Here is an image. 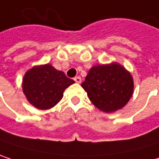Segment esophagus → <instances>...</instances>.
I'll use <instances>...</instances> for the list:
<instances>
[{"instance_id": "obj_1", "label": "esophagus", "mask_w": 159, "mask_h": 159, "mask_svg": "<svg viewBox=\"0 0 159 159\" xmlns=\"http://www.w3.org/2000/svg\"><path fill=\"white\" fill-rule=\"evenodd\" d=\"M74 80H75L76 83H78V84H80V83L82 82V79H81V77H80V76H75V77L74 78Z\"/></svg>"}]
</instances>
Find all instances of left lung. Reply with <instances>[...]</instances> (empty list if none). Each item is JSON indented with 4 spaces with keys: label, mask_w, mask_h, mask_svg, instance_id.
Segmentation results:
<instances>
[{
    "label": "left lung",
    "mask_w": 159,
    "mask_h": 159,
    "mask_svg": "<svg viewBox=\"0 0 159 159\" xmlns=\"http://www.w3.org/2000/svg\"><path fill=\"white\" fill-rule=\"evenodd\" d=\"M81 85L91 102L104 112L124 107L134 91L132 75L118 63L92 67Z\"/></svg>",
    "instance_id": "8db88e82"
}]
</instances>
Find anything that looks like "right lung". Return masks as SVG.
Masks as SVG:
<instances>
[{
    "label": "right lung",
    "instance_id": "1",
    "mask_svg": "<svg viewBox=\"0 0 159 159\" xmlns=\"http://www.w3.org/2000/svg\"><path fill=\"white\" fill-rule=\"evenodd\" d=\"M75 81L49 64L29 70L23 80V91L27 100L39 110L54 107L62 98L65 88Z\"/></svg>",
    "mask_w": 159,
    "mask_h": 159
}]
</instances>
